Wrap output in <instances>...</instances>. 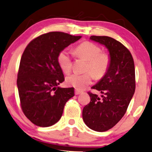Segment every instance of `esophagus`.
<instances>
[{"instance_id": "1", "label": "esophagus", "mask_w": 152, "mask_h": 152, "mask_svg": "<svg viewBox=\"0 0 152 152\" xmlns=\"http://www.w3.org/2000/svg\"><path fill=\"white\" fill-rule=\"evenodd\" d=\"M81 93V91H79V90H75V94H76V95H78V94H80Z\"/></svg>"}]
</instances>
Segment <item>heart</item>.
I'll return each mask as SVG.
<instances>
[{"instance_id": "obj_1", "label": "heart", "mask_w": 152, "mask_h": 152, "mask_svg": "<svg viewBox=\"0 0 152 152\" xmlns=\"http://www.w3.org/2000/svg\"><path fill=\"white\" fill-rule=\"evenodd\" d=\"M75 53L79 58L87 61L84 74H75L66 77V82L69 86L74 87L76 89H84L96 78H102L107 73L111 64L110 56L102 52L99 46L89 41H84L78 45L75 49ZM58 63L63 72L69 73L72 69V58L71 54L66 50L59 53Z\"/></svg>"}]
</instances>
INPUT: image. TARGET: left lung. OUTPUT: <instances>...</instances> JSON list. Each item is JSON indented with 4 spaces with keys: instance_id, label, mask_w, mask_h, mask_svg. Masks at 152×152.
I'll return each instance as SVG.
<instances>
[{
    "instance_id": "obj_1",
    "label": "left lung",
    "mask_w": 152,
    "mask_h": 152,
    "mask_svg": "<svg viewBox=\"0 0 152 152\" xmlns=\"http://www.w3.org/2000/svg\"><path fill=\"white\" fill-rule=\"evenodd\" d=\"M92 41L104 45L109 51L111 64L107 73L88 91L91 101L83 109L84 123L96 132H106L118 123L126 113L135 91V68L133 57L121 43L109 36H92Z\"/></svg>"
}]
</instances>
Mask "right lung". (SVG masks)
I'll use <instances>...</instances> for the list:
<instances>
[{
  "instance_id": "obj_1",
  "label": "right lung",
  "mask_w": 152,
  "mask_h": 152,
  "mask_svg": "<svg viewBox=\"0 0 152 152\" xmlns=\"http://www.w3.org/2000/svg\"><path fill=\"white\" fill-rule=\"evenodd\" d=\"M81 38L64 32H49L34 38L24 50L17 86L23 112L36 126L47 127L57 123L66 103L74 96L73 87L58 86L65 78L58 56Z\"/></svg>"
}]
</instances>
